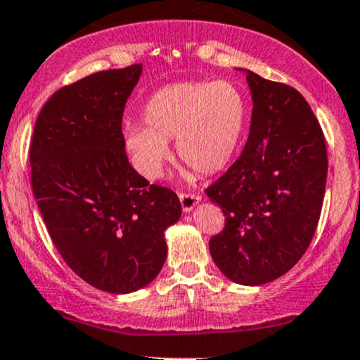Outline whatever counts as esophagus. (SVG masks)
Returning a JSON list of instances; mask_svg holds the SVG:
<instances>
[{
	"label": "esophagus",
	"instance_id": "34e87169",
	"mask_svg": "<svg viewBox=\"0 0 360 360\" xmlns=\"http://www.w3.org/2000/svg\"><path fill=\"white\" fill-rule=\"evenodd\" d=\"M180 204L184 212H190L197 207L198 202H200V195H195V193H180Z\"/></svg>",
	"mask_w": 360,
	"mask_h": 360
}]
</instances>
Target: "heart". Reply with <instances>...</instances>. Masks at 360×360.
Returning <instances> with one entry per match:
<instances>
[{
    "label": "heart",
    "instance_id": "b5f03b06",
    "mask_svg": "<svg viewBox=\"0 0 360 360\" xmlns=\"http://www.w3.org/2000/svg\"><path fill=\"white\" fill-rule=\"evenodd\" d=\"M248 103L231 80H188L156 91L143 108L141 124L124 126V145L146 179L162 175L175 139L176 155L200 175L229 165L243 138Z\"/></svg>",
    "mask_w": 360,
    "mask_h": 360
}]
</instances>
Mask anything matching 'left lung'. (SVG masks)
I'll list each match as a JSON object with an SVG mask.
<instances>
[{
    "label": "left lung",
    "mask_w": 360,
    "mask_h": 360,
    "mask_svg": "<svg viewBox=\"0 0 360 360\" xmlns=\"http://www.w3.org/2000/svg\"><path fill=\"white\" fill-rule=\"evenodd\" d=\"M252 116L236 163L205 190L226 215L209 243L217 268L238 285L257 286L288 273L305 255L322 212L327 146L310 104L297 89L251 70Z\"/></svg>",
    "instance_id": "8db88e82"
}]
</instances>
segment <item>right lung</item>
Wrapping results in <instances>:
<instances>
[{
	"mask_svg": "<svg viewBox=\"0 0 360 360\" xmlns=\"http://www.w3.org/2000/svg\"><path fill=\"white\" fill-rule=\"evenodd\" d=\"M141 63L96 72L58 89L30 145L32 188L55 248L97 290L145 288L167 259L165 231L180 219L170 188L131 167L121 121Z\"/></svg>",
	"mask_w": 360,
	"mask_h": 360,
	"instance_id": "obj_1",
	"label": "right lung"
}]
</instances>
